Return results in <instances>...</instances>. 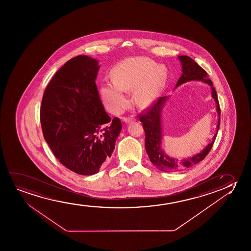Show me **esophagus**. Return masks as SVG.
I'll list each match as a JSON object with an SVG mask.
<instances>
[{"instance_id":"34e87169","label":"esophagus","mask_w":251,"mask_h":251,"mask_svg":"<svg viewBox=\"0 0 251 251\" xmlns=\"http://www.w3.org/2000/svg\"><path fill=\"white\" fill-rule=\"evenodd\" d=\"M136 120L134 117H126V118H124V122L125 124H129L131 122H134V121Z\"/></svg>"}]
</instances>
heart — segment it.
Returning <instances> with one entry per match:
<instances>
[{
    "instance_id": "1",
    "label": "heart",
    "mask_w": 251,
    "mask_h": 251,
    "mask_svg": "<svg viewBox=\"0 0 251 251\" xmlns=\"http://www.w3.org/2000/svg\"><path fill=\"white\" fill-rule=\"evenodd\" d=\"M111 76L113 80L101 86L100 96L107 110L114 114L127 106L124 92L133 91L134 103L145 108L158 97L165 81L164 69L143 56L124 60L112 70Z\"/></svg>"
}]
</instances>
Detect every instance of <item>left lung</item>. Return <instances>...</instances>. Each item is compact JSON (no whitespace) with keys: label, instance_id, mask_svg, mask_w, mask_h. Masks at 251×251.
<instances>
[{"label":"left lung","instance_id":"8db88e82","mask_svg":"<svg viewBox=\"0 0 251 251\" xmlns=\"http://www.w3.org/2000/svg\"><path fill=\"white\" fill-rule=\"evenodd\" d=\"M178 59L182 66V75L179 78L175 88L182 84L193 80H198L208 84L212 89V98L216 103V110L218 112V124H217L216 134L213 135V141L207 145L206 148L200 151L199 153L193 155L192 157L182 158H173L166 154L163 149V129H162V111L165 103L169 100V97H161L153 104L148 113L140 116V121L142 123L146 134L145 148L150 158L151 164L162 172H176L183 169L189 168L193 165L203 160L208 154L213 142L216 139L217 133L220 128V108L216 91L213 86V82L207 78V73L200 67L192 58L187 55H179Z\"/></svg>","mask_w":251,"mask_h":251}]
</instances>
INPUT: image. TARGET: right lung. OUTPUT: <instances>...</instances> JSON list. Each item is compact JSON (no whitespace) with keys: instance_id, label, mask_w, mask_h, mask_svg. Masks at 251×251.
<instances>
[{"instance_id":"obj_1","label":"right lung","mask_w":251,"mask_h":251,"mask_svg":"<svg viewBox=\"0 0 251 251\" xmlns=\"http://www.w3.org/2000/svg\"><path fill=\"white\" fill-rule=\"evenodd\" d=\"M96 59L78 55L66 62L45 89L40 121L46 142L61 164L79 175H94L115 149L122 130L100 100Z\"/></svg>"}]
</instances>
